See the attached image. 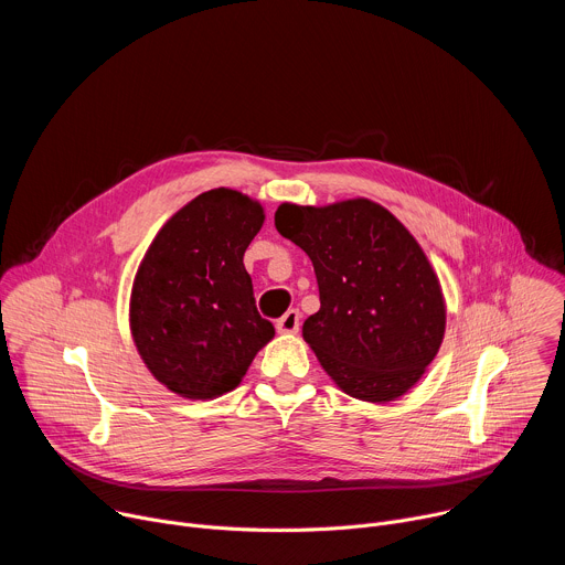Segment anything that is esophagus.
<instances>
[{"instance_id":"34e87169","label":"esophagus","mask_w":565,"mask_h":565,"mask_svg":"<svg viewBox=\"0 0 565 565\" xmlns=\"http://www.w3.org/2000/svg\"><path fill=\"white\" fill-rule=\"evenodd\" d=\"M299 327H301V315H299V310H288L279 321H277V333H281V335H295L297 331H299Z\"/></svg>"}]
</instances>
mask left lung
<instances>
[{"mask_svg":"<svg viewBox=\"0 0 565 565\" xmlns=\"http://www.w3.org/2000/svg\"><path fill=\"white\" fill-rule=\"evenodd\" d=\"M279 234L312 262L319 310L301 335L351 397L386 405L425 375L445 338L440 279L416 236L371 199L281 203Z\"/></svg>","mask_w":565,"mask_h":565,"instance_id":"left-lung-1","label":"left lung"}]
</instances>
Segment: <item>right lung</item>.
<instances>
[{
    "mask_svg": "<svg viewBox=\"0 0 565 565\" xmlns=\"http://www.w3.org/2000/svg\"><path fill=\"white\" fill-rule=\"evenodd\" d=\"M266 221L244 192L199 194L149 244L131 286L129 329L149 373L188 399H214L244 380L275 338L257 312L244 253Z\"/></svg>",
    "mask_w": 565,
    "mask_h": 565,
    "instance_id": "obj_1",
    "label": "right lung"
}]
</instances>
